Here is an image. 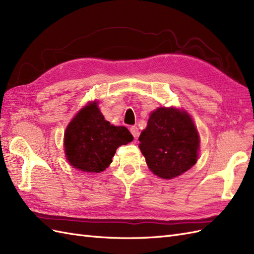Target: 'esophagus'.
Wrapping results in <instances>:
<instances>
[{
    "mask_svg": "<svg viewBox=\"0 0 254 254\" xmlns=\"http://www.w3.org/2000/svg\"><path fill=\"white\" fill-rule=\"evenodd\" d=\"M130 132L132 133V135L134 137V139H137L138 137H139V129L135 127V126H132V127H130Z\"/></svg>",
    "mask_w": 254,
    "mask_h": 254,
    "instance_id": "obj_1",
    "label": "esophagus"
}]
</instances>
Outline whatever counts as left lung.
<instances>
[{"mask_svg": "<svg viewBox=\"0 0 254 254\" xmlns=\"http://www.w3.org/2000/svg\"><path fill=\"white\" fill-rule=\"evenodd\" d=\"M139 141L148 168L163 179L182 175L198 157L199 135L185 111L158 108L151 114Z\"/></svg>", "mask_w": 254, "mask_h": 254, "instance_id": "obj_1", "label": "left lung"}]
</instances>
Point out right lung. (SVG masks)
I'll return each instance as SVG.
<instances>
[{"label": "right lung", "instance_id": "add662e5", "mask_svg": "<svg viewBox=\"0 0 254 254\" xmlns=\"http://www.w3.org/2000/svg\"><path fill=\"white\" fill-rule=\"evenodd\" d=\"M133 140L124 126H113L104 120L97 102L84 107L67 126L64 150L74 168L101 172L112 163L116 148Z\"/></svg>", "mask_w": 254, "mask_h": 254}]
</instances>
